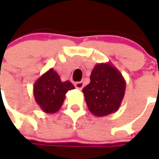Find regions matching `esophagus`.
Returning <instances> with one entry per match:
<instances>
[{"mask_svg":"<svg viewBox=\"0 0 159 159\" xmlns=\"http://www.w3.org/2000/svg\"><path fill=\"white\" fill-rule=\"evenodd\" d=\"M83 87H84V83L82 81H79V82H76L75 83V88L78 89H82Z\"/></svg>","mask_w":159,"mask_h":159,"instance_id":"obj_1","label":"esophagus"}]
</instances>
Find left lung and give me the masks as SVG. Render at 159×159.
I'll use <instances>...</instances> for the list:
<instances>
[{"label": "left lung", "instance_id": "obj_1", "mask_svg": "<svg viewBox=\"0 0 159 159\" xmlns=\"http://www.w3.org/2000/svg\"><path fill=\"white\" fill-rule=\"evenodd\" d=\"M125 91V80L112 64H97L90 83L82 92L89 110L96 117H104L119 110Z\"/></svg>", "mask_w": 159, "mask_h": 159}]
</instances>
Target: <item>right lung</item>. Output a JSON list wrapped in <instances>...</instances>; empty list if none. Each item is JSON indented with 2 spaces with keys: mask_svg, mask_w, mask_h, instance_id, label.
Masks as SVG:
<instances>
[{
  "mask_svg": "<svg viewBox=\"0 0 159 159\" xmlns=\"http://www.w3.org/2000/svg\"><path fill=\"white\" fill-rule=\"evenodd\" d=\"M74 89L69 80L63 82L53 68L46 71L34 85V99L46 113H56L63 105L66 93Z\"/></svg>",
  "mask_w": 159,
  "mask_h": 159,
  "instance_id": "add662e5",
  "label": "right lung"
}]
</instances>
